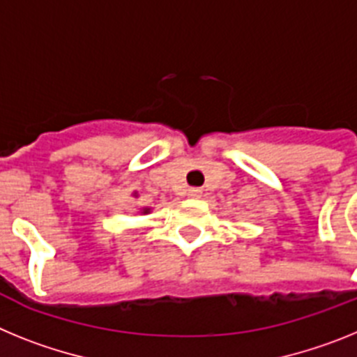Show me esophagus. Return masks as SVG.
I'll return each mask as SVG.
<instances>
[{
    "label": "esophagus",
    "mask_w": 357,
    "mask_h": 357,
    "mask_svg": "<svg viewBox=\"0 0 357 357\" xmlns=\"http://www.w3.org/2000/svg\"><path fill=\"white\" fill-rule=\"evenodd\" d=\"M201 196H203V190H201V188H190V190H188V197H192V199H199Z\"/></svg>",
    "instance_id": "esophagus-1"
}]
</instances>
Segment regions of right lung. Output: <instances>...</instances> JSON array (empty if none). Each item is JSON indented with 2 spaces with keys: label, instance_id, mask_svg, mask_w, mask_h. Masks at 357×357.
Here are the masks:
<instances>
[{
  "label": "right lung",
  "instance_id": "right-lung-1",
  "mask_svg": "<svg viewBox=\"0 0 357 357\" xmlns=\"http://www.w3.org/2000/svg\"><path fill=\"white\" fill-rule=\"evenodd\" d=\"M132 197H135V199H138V192H132ZM140 213L142 215H145V213H151V208H149V206H144V208H140Z\"/></svg>",
  "mask_w": 357,
  "mask_h": 357
}]
</instances>
